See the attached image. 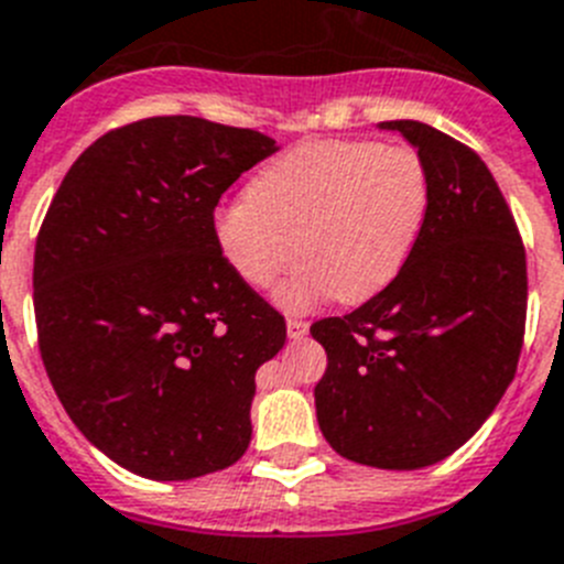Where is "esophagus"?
Masks as SVG:
<instances>
[{
  "label": "esophagus",
  "mask_w": 564,
  "mask_h": 564,
  "mask_svg": "<svg viewBox=\"0 0 564 564\" xmlns=\"http://www.w3.org/2000/svg\"><path fill=\"white\" fill-rule=\"evenodd\" d=\"M306 332H310V323L297 321V317H289V321H286L289 340H301V337L306 335Z\"/></svg>",
  "instance_id": "esophagus-1"
}]
</instances>
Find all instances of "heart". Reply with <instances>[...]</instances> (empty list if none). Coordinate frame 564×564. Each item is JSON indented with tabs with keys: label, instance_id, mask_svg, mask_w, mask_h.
Masks as SVG:
<instances>
[{
	"label": "heart",
	"instance_id": "1",
	"mask_svg": "<svg viewBox=\"0 0 564 564\" xmlns=\"http://www.w3.org/2000/svg\"><path fill=\"white\" fill-rule=\"evenodd\" d=\"M429 173L409 147L306 141L269 161L243 198L213 213V241L232 275L278 289V306L306 312L323 297L360 303L383 292L417 247ZM299 249H294V241Z\"/></svg>",
	"mask_w": 564,
	"mask_h": 564
}]
</instances>
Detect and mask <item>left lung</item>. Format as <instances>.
I'll return each mask as SVG.
<instances>
[{
	"label": "left lung",
	"mask_w": 564,
	"mask_h": 564,
	"mask_svg": "<svg viewBox=\"0 0 564 564\" xmlns=\"http://www.w3.org/2000/svg\"><path fill=\"white\" fill-rule=\"evenodd\" d=\"M429 173V215L400 275L312 326L326 349L317 425L351 463L417 471L491 417L517 375L528 275L517 224L477 153L423 121H380Z\"/></svg>",
	"instance_id": "left-lung-1"
}]
</instances>
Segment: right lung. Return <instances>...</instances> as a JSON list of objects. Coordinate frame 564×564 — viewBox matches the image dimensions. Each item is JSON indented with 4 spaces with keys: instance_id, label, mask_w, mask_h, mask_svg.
<instances>
[{
    "instance_id": "obj_1",
    "label": "right lung",
    "mask_w": 564,
    "mask_h": 564,
    "mask_svg": "<svg viewBox=\"0 0 564 564\" xmlns=\"http://www.w3.org/2000/svg\"><path fill=\"white\" fill-rule=\"evenodd\" d=\"M281 150L254 130L159 116L78 155L33 258L39 349L101 454L159 482L221 471L252 440L254 371L286 323L213 241L218 198Z\"/></svg>"
}]
</instances>
